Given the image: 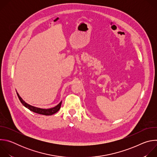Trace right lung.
<instances>
[{
    "label": "right lung",
    "mask_w": 157,
    "mask_h": 157,
    "mask_svg": "<svg viewBox=\"0 0 157 157\" xmlns=\"http://www.w3.org/2000/svg\"><path fill=\"white\" fill-rule=\"evenodd\" d=\"M16 92H17V91H16ZM17 96H18L21 103L23 104L26 108H27L33 112V113H35L39 114H41V115H44V116H52V115L56 113L59 110V109L61 107V102H62V101H60V102L58 105H56V106L52 107V108L43 109V108L35 107V106H33L32 105L27 104L26 102H25L23 99H22V98L20 96V95L18 94V93L17 92Z\"/></svg>",
    "instance_id": "obj_1"
}]
</instances>
